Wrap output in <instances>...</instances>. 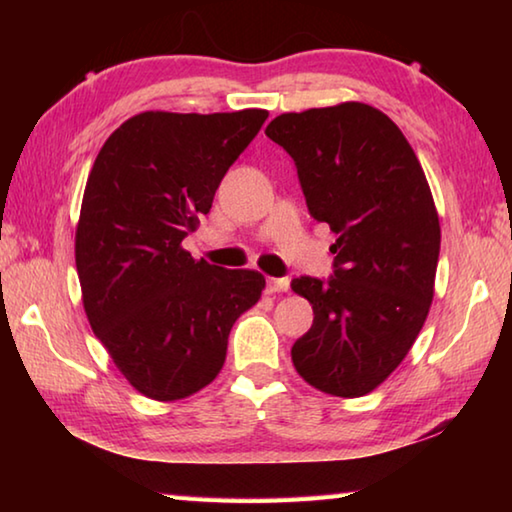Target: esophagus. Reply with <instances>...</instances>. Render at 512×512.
Instances as JSON below:
<instances>
[{
	"label": "esophagus",
	"mask_w": 512,
	"mask_h": 512,
	"mask_svg": "<svg viewBox=\"0 0 512 512\" xmlns=\"http://www.w3.org/2000/svg\"><path fill=\"white\" fill-rule=\"evenodd\" d=\"M289 287H291L289 277H268V284H266L268 293H287Z\"/></svg>",
	"instance_id": "obj_1"
}]
</instances>
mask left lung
Listing matches in <instances>:
<instances>
[{"mask_svg": "<svg viewBox=\"0 0 512 512\" xmlns=\"http://www.w3.org/2000/svg\"><path fill=\"white\" fill-rule=\"evenodd\" d=\"M266 135L296 162L309 214L339 235L327 282H291L314 309L293 366L327 395H368L409 354L433 300L440 223L427 176L368 103L284 112Z\"/></svg>", "mask_w": 512, "mask_h": 512, "instance_id": "left-lung-1", "label": "left lung"}]
</instances>
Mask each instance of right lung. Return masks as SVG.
<instances>
[{
	"label": "right lung",
	"mask_w": 512,
	"mask_h": 512,
	"mask_svg": "<svg viewBox=\"0 0 512 512\" xmlns=\"http://www.w3.org/2000/svg\"><path fill=\"white\" fill-rule=\"evenodd\" d=\"M266 117L140 112L92 164L74 244L85 316L151 400H183L214 381L232 325L262 298V273L194 259L183 239Z\"/></svg>",
	"instance_id": "1"
}]
</instances>
